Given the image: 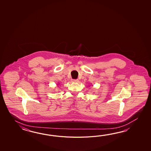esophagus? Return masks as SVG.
Here are the masks:
<instances>
[{
	"label": "esophagus",
	"mask_w": 151,
	"mask_h": 151,
	"mask_svg": "<svg viewBox=\"0 0 151 151\" xmlns=\"http://www.w3.org/2000/svg\"><path fill=\"white\" fill-rule=\"evenodd\" d=\"M72 82H73V83H78V82H79V80H78V79H73L72 80Z\"/></svg>",
	"instance_id": "esophagus-1"
}]
</instances>
